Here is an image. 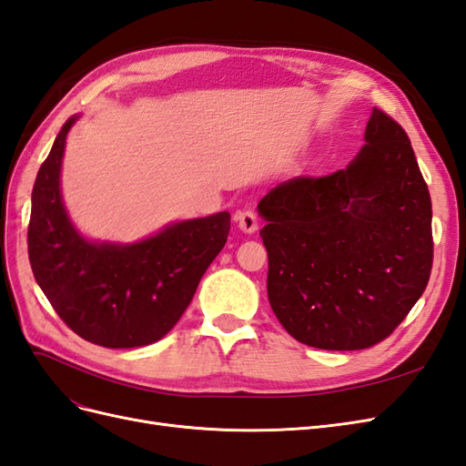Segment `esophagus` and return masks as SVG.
I'll use <instances>...</instances> for the list:
<instances>
[{"mask_svg": "<svg viewBox=\"0 0 466 466\" xmlns=\"http://www.w3.org/2000/svg\"><path fill=\"white\" fill-rule=\"evenodd\" d=\"M235 221L238 225V229L245 231V233H255L258 229V218H257V214L252 209L237 211Z\"/></svg>", "mask_w": 466, "mask_h": 466, "instance_id": "1", "label": "esophagus"}]
</instances>
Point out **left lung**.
I'll return each mask as SVG.
<instances>
[{
    "instance_id": "8db88e82",
    "label": "left lung",
    "mask_w": 466,
    "mask_h": 466,
    "mask_svg": "<svg viewBox=\"0 0 466 466\" xmlns=\"http://www.w3.org/2000/svg\"><path fill=\"white\" fill-rule=\"evenodd\" d=\"M268 299L295 340L365 350L410 313L431 274V198L402 126L373 108L365 146L327 177L279 182L258 204Z\"/></svg>"
}]
</instances>
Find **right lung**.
<instances>
[{
    "instance_id": "right-lung-1",
    "label": "right lung",
    "mask_w": 466,
    "mask_h": 466,
    "mask_svg": "<svg viewBox=\"0 0 466 466\" xmlns=\"http://www.w3.org/2000/svg\"><path fill=\"white\" fill-rule=\"evenodd\" d=\"M69 118L40 165L33 188L29 260L58 317L83 340L137 348L161 340L190 305L225 247L229 211L168 225L134 245L91 243L69 221L60 194Z\"/></svg>"
}]
</instances>
